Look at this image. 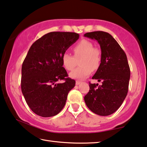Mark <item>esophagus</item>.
<instances>
[{
  "label": "esophagus",
  "instance_id": "obj_1",
  "mask_svg": "<svg viewBox=\"0 0 147 147\" xmlns=\"http://www.w3.org/2000/svg\"><path fill=\"white\" fill-rule=\"evenodd\" d=\"M80 83H81L80 81H78V80L76 81V85H79Z\"/></svg>",
  "mask_w": 147,
  "mask_h": 147
}]
</instances>
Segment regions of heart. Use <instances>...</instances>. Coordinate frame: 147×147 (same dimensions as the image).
I'll list each match as a JSON object with an SVG mask.
<instances>
[{"label": "heart", "mask_w": 147, "mask_h": 147, "mask_svg": "<svg viewBox=\"0 0 147 147\" xmlns=\"http://www.w3.org/2000/svg\"><path fill=\"white\" fill-rule=\"evenodd\" d=\"M74 56L65 53L62 56V63L67 71H71L76 67L79 59L81 67L73 70L69 74L70 77L82 80L92 73L93 69L98 68L101 62V51L94 48V44L88 40H82L73 48Z\"/></svg>", "instance_id": "b5f03b06"}]
</instances>
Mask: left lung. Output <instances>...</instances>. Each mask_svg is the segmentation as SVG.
<instances>
[{
	"label": "left lung",
	"instance_id": "8db88e82",
	"mask_svg": "<svg viewBox=\"0 0 147 147\" xmlns=\"http://www.w3.org/2000/svg\"><path fill=\"white\" fill-rule=\"evenodd\" d=\"M96 40L101 51V63L92 79L102 84L90 83L89 92L85 95L86 105L90 111L100 116H109L122 105L128 92L130 69L124 51L113 36L103 31L84 34Z\"/></svg>",
	"mask_w": 147,
	"mask_h": 147
}]
</instances>
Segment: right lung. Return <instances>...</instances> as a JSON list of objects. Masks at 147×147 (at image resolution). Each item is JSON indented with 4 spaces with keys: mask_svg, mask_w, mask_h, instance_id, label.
Listing matches in <instances>:
<instances>
[{
    "mask_svg": "<svg viewBox=\"0 0 147 147\" xmlns=\"http://www.w3.org/2000/svg\"><path fill=\"white\" fill-rule=\"evenodd\" d=\"M78 38L76 32H51L30 48L22 65L21 88L28 106L36 115L51 117L64 107L75 80L67 78L61 59ZM62 80L63 83L57 82Z\"/></svg>",
    "mask_w": 147,
    "mask_h": 147,
    "instance_id": "1",
    "label": "right lung"
}]
</instances>
